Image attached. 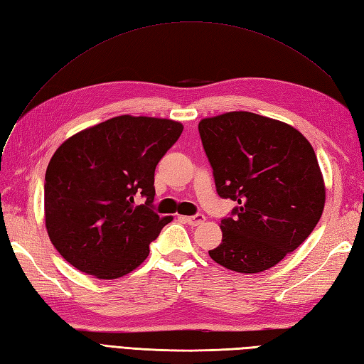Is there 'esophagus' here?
I'll return each mask as SVG.
<instances>
[{"label":"esophagus","instance_id":"esophagus-1","mask_svg":"<svg viewBox=\"0 0 364 364\" xmlns=\"http://www.w3.org/2000/svg\"><path fill=\"white\" fill-rule=\"evenodd\" d=\"M185 223H188L191 226H199L205 222V215L203 214H196V215H188V217H182Z\"/></svg>","mask_w":364,"mask_h":364}]
</instances>
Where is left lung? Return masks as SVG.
<instances>
[{"label":"left lung","instance_id":"obj_1","mask_svg":"<svg viewBox=\"0 0 364 364\" xmlns=\"http://www.w3.org/2000/svg\"><path fill=\"white\" fill-rule=\"evenodd\" d=\"M199 132L218 196L238 202L209 257L247 274L277 266L323 213L325 182L310 141L287 123L246 111L203 118Z\"/></svg>","mask_w":364,"mask_h":364}]
</instances>
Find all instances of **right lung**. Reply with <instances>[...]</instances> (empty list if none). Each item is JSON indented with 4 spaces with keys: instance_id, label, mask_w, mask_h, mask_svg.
<instances>
[{
    "instance_id": "right-lung-1",
    "label": "right lung",
    "mask_w": 364,
    "mask_h": 364,
    "mask_svg": "<svg viewBox=\"0 0 364 364\" xmlns=\"http://www.w3.org/2000/svg\"><path fill=\"white\" fill-rule=\"evenodd\" d=\"M182 130L174 119L119 115L77 132L54 151L43 186L46 228L73 267L117 279L144 262L173 220L149 205L156 165ZM139 193L146 205L136 207Z\"/></svg>"
}]
</instances>
